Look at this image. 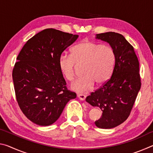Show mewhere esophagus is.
I'll list each match as a JSON object with an SVG mask.
<instances>
[{
  "mask_svg": "<svg viewBox=\"0 0 153 153\" xmlns=\"http://www.w3.org/2000/svg\"><path fill=\"white\" fill-rule=\"evenodd\" d=\"M77 97H78L80 100H84L85 99H86V96L84 95V94H77Z\"/></svg>",
  "mask_w": 153,
  "mask_h": 153,
  "instance_id": "34e87169",
  "label": "esophagus"
}]
</instances>
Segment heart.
Instances as JSON below:
<instances>
[{
    "label": "heart",
    "mask_w": 153,
    "mask_h": 153,
    "mask_svg": "<svg viewBox=\"0 0 153 153\" xmlns=\"http://www.w3.org/2000/svg\"><path fill=\"white\" fill-rule=\"evenodd\" d=\"M115 55L112 47L106 45L82 41L71 49V55L62 54L59 58V69L68 81L76 77L77 65H83V75L71 84L72 90L86 92L110 78L115 65Z\"/></svg>",
    "instance_id": "heart-1"
}]
</instances>
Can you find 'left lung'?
I'll use <instances>...</instances> for the list:
<instances>
[{
    "label": "left lung",
    "instance_id": "left-lung-1",
    "mask_svg": "<svg viewBox=\"0 0 153 153\" xmlns=\"http://www.w3.org/2000/svg\"><path fill=\"white\" fill-rule=\"evenodd\" d=\"M97 38L109 43L115 52V65L110 78L86 100L102 112L95 125L111 129L124 122L132 109L141 87L139 61L133 46L120 33H98Z\"/></svg>",
    "mask_w": 153,
    "mask_h": 153
}]
</instances>
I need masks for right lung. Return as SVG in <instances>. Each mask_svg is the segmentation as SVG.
Segmentation results:
<instances>
[{
	"label": "right lung",
	"mask_w": 153,
	"mask_h": 153,
	"mask_svg": "<svg viewBox=\"0 0 153 153\" xmlns=\"http://www.w3.org/2000/svg\"><path fill=\"white\" fill-rule=\"evenodd\" d=\"M78 35L48 28L28 40L13 69L15 97L20 109L33 123L50 126L76 94L67 89L59 69L62 53Z\"/></svg>",
	"instance_id": "right-lung-1"
}]
</instances>
